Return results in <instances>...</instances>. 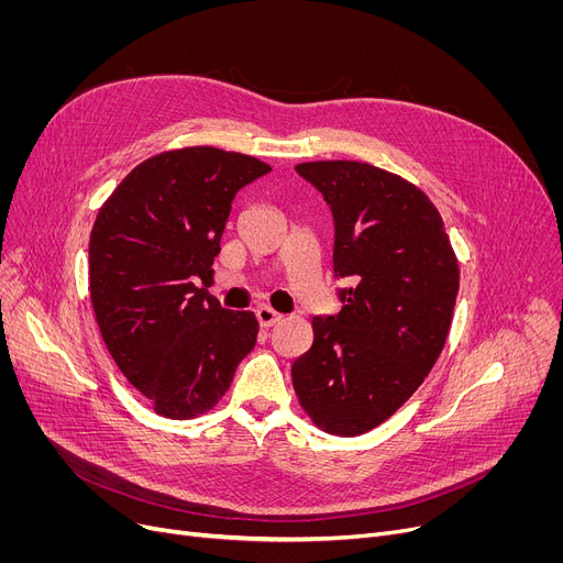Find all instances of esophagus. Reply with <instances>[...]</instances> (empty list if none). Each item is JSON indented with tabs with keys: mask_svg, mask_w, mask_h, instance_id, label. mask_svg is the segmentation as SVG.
Listing matches in <instances>:
<instances>
[{
	"mask_svg": "<svg viewBox=\"0 0 563 563\" xmlns=\"http://www.w3.org/2000/svg\"><path fill=\"white\" fill-rule=\"evenodd\" d=\"M255 317H257L262 329H269V327H274V323H278V321L283 319V314L276 312V310H272L269 306H260V308L255 310Z\"/></svg>",
	"mask_w": 563,
	"mask_h": 563,
	"instance_id": "34e87169",
	"label": "esophagus"
}]
</instances>
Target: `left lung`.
I'll return each mask as SVG.
<instances>
[{
	"label": "left lung",
	"instance_id": "8db88e82",
	"mask_svg": "<svg viewBox=\"0 0 563 563\" xmlns=\"http://www.w3.org/2000/svg\"><path fill=\"white\" fill-rule=\"evenodd\" d=\"M297 173L331 207L342 310L312 319L314 340L291 365L312 422L361 435L412 395L445 346L459 262L433 202L404 177L363 162H308Z\"/></svg>",
	"mask_w": 563,
	"mask_h": 563
}]
</instances>
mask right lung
<instances>
[{
	"label": "right lung",
	"mask_w": 563,
	"mask_h": 563,
	"mask_svg": "<svg viewBox=\"0 0 563 563\" xmlns=\"http://www.w3.org/2000/svg\"><path fill=\"white\" fill-rule=\"evenodd\" d=\"M272 170L198 145L139 164L100 207L88 244L102 340L132 386L168 420L202 416L228 393L257 319L225 310L212 280L236 191Z\"/></svg>",
	"instance_id": "obj_1"
}]
</instances>
